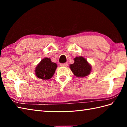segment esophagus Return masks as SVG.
<instances>
[{
  "label": "esophagus",
  "mask_w": 127,
  "mask_h": 127,
  "mask_svg": "<svg viewBox=\"0 0 127 127\" xmlns=\"http://www.w3.org/2000/svg\"><path fill=\"white\" fill-rule=\"evenodd\" d=\"M68 64L67 63H63V64H61V66H63V67H66L68 66Z\"/></svg>",
  "instance_id": "esophagus-1"
}]
</instances>
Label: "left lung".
Wrapping results in <instances>:
<instances>
[{
  "instance_id": "1",
  "label": "left lung",
  "mask_w": 127,
  "mask_h": 127,
  "mask_svg": "<svg viewBox=\"0 0 127 127\" xmlns=\"http://www.w3.org/2000/svg\"><path fill=\"white\" fill-rule=\"evenodd\" d=\"M74 60V63L70 65V68L75 76L82 77L88 76L91 73L92 66L84 57H76Z\"/></svg>"
}]
</instances>
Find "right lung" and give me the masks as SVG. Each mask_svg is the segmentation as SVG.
<instances>
[{"instance_id":"add662e5","label":"right lung","mask_w":127,"mask_h":127,"mask_svg":"<svg viewBox=\"0 0 127 127\" xmlns=\"http://www.w3.org/2000/svg\"><path fill=\"white\" fill-rule=\"evenodd\" d=\"M57 65L51 61L50 58H44L35 68L36 76L44 80H48L53 76Z\"/></svg>"}]
</instances>
